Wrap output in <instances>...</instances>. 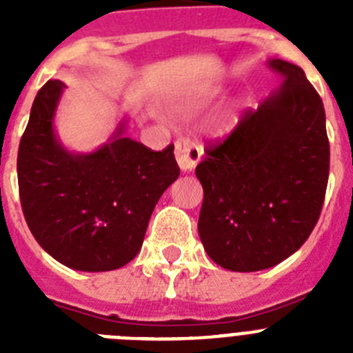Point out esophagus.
Returning a JSON list of instances; mask_svg holds the SVG:
<instances>
[{
  "label": "esophagus",
  "mask_w": 353,
  "mask_h": 353,
  "mask_svg": "<svg viewBox=\"0 0 353 353\" xmlns=\"http://www.w3.org/2000/svg\"><path fill=\"white\" fill-rule=\"evenodd\" d=\"M174 157L182 171H192L201 159V148L189 138H179L174 141Z\"/></svg>",
  "instance_id": "1"
}]
</instances>
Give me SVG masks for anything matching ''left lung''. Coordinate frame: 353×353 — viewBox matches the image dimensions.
Instances as JSON below:
<instances>
[{
  "mask_svg": "<svg viewBox=\"0 0 353 353\" xmlns=\"http://www.w3.org/2000/svg\"><path fill=\"white\" fill-rule=\"evenodd\" d=\"M285 77L223 141L208 143L198 233L208 256L233 272L281 263L316 226L329 180L325 109L297 65L270 60Z\"/></svg>",
  "mask_w": 353,
  "mask_h": 353,
  "instance_id": "8db88e82",
  "label": "left lung"
}]
</instances>
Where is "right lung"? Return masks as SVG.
Here are the masks:
<instances>
[{
  "label": "right lung",
  "instance_id": "right-lung-1",
  "mask_svg": "<svg viewBox=\"0 0 353 353\" xmlns=\"http://www.w3.org/2000/svg\"><path fill=\"white\" fill-rule=\"evenodd\" d=\"M65 84L51 79L31 105L17 154L19 196L35 240L74 270L105 272L134 260L159 198L179 179L173 145L154 152L125 138V121L92 154H70L54 134Z\"/></svg>",
  "mask_w": 353,
  "mask_h": 353
}]
</instances>
